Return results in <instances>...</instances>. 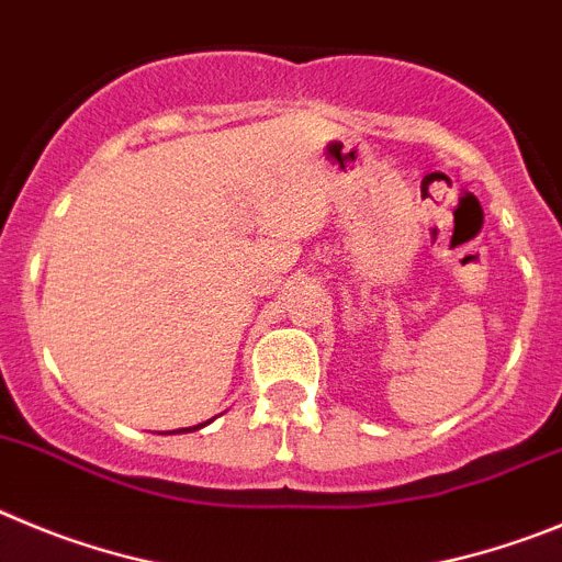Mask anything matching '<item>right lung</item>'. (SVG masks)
<instances>
[{"label":"right lung","mask_w":562,"mask_h":562,"mask_svg":"<svg viewBox=\"0 0 562 562\" xmlns=\"http://www.w3.org/2000/svg\"><path fill=\"white\" fill-rule=\"evenodd\" d=\"M212 419H206V423H199V426H193V428H179V434L181 431H199V428H204V426H210ZM170 434H176V431H170Z\"/></svg>","instance_id":"obj_1"}]
</instances>
